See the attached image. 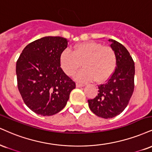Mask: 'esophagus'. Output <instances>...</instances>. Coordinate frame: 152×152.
Segmentation results:
<instances>
[{
    "mask_svg": "<svg viewBox=\"0 0 152 152\" xmlns=\"http://www.w3.org/2000/svg\"><path fill=\"white\" fill-rule=\"evenodd\" d=\"M84 84H82V83H76V87L77 88H80V87H83L84 86Z\"/></svg>",
    "mask_w": 152,
    "mask_h": 152,
    "instance_id": "34e87169",
    "label": "esophagus"
}]
</instances>
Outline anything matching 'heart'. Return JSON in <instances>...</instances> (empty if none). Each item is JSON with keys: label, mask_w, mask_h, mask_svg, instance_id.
<instances>
[{"label": "heart", "mask_w": 152, "mask_h": 152, "mask_svg": "<svg viewBox=\"0 0 152 152\" xmlns=\"http://www.w3.org/2000/svg\"><path fill=\"white\" fill-rule=\"evenodd\" d=\"M84 69L76 76L80 81L95 79L97 82L107 80L114 72L117 64V55L111 47L89 42L78 44L73 52L66 49L60 55V65L64 73L73 76L81 68Z\"/></svg>", "instance_id": "obj_1"}]
</instances>
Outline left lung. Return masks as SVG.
<instances>
[{
  "instance_id": "obj_1",
  "label": "left lung",
  "mask_w": 152,
  "mask_h": 152,
  "mask_svg": "<svg viewBox=\"0 0 152 152\" xmlns=\"http://www.w3.org/2000/svg\"><path fill=\"white\" fill-rule=\"evenodd\" d=\"M117 55L114 72L105 83L98 86V96L88 100L91 110L97 116L112 118L128 105L134 88V62L127 49L114 39H109Z\"/></svg>"
}]
</instances>
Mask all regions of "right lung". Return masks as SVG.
Listing matches in <instances>:
<instances>
[{"instance_id":"obj_1","label":"right lung","mask_w":152,"mask_h":152,"mask_svg":"<svg viewBox=\"0 0 152 152\" xmlns=\"http://www.w3.org/2000/svg\"><path fill=\"white\" fill-rule=\"evenodd\" d=\"M67 45V39L61 37H45L27 45L18 58V90L25 105L37 114L58 113L76 88L60 67V55Z\"/></svg>"}]
</instances>
